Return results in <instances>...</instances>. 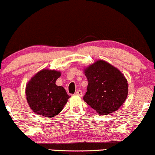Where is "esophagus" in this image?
<instances>
[{
	"instance_id": "1",
	"label": "esophagus",
	"mask_w": 155,
	"mask_h": 155,
	"mask_svg": "<svg viewBox=\"0 0 155 155\" xmlns=\"http://www.w3.org/2000/svg\"><path fill=\"white\" fill-rule=\"evenodd\" d=\"M76 95H77L79 96H82V91H81V90H77V91L76 92Z\"/></svg>"
}]
</instances>
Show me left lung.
<instances>
[{
    "label": "left lung",
    "mask_w": 155,
    "mask_h": 155,
    "mask_svg": "<svg viewBox=\"0 0 155 155\" xmlns=\"http://www.w3.org/2000/svg\"><path fill=\"white\" fill-rule=\"evenodd\" d=\"M88 85L84 101L101 115L116 111L128 94L126 78L117 68L99 60L84 69Z\"/></svg>",
    "instance_id": "1"
}]
</instances>
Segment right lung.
Instances as JSON below:
<instances>
[{
    "label": "right lung",
    "instance_id": "add662e5",
    "mask_svg": "<svg viewBox=\"0 0 155 155\" xmlns=\"http://www.w3.org/2000/svg\"><path fill=\"white\" fill-rule=\"evenodd\" d=\"M60 75L58 71L43 69L27 84V101L35 114L52 118L63 110L70 96L63 87L55 84Z\"/></svg>",
    "mask_w": 155,
    "mask_h": 155
}]
</instances>
